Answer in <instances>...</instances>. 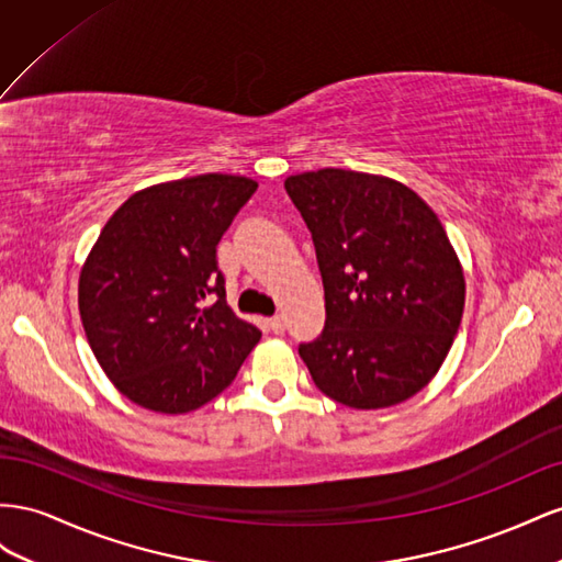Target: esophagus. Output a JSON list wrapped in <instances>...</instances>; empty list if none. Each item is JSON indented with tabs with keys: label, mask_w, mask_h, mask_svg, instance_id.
<instances>
[{
	"label": "esophagus",
	"mask_w": 562,
	"mask_h": 562,
	"mask_svg": "<svg viewBox=\"0 0 562 562\" xmlns=\"http://www.w3.org/2000/svg\"><path fill=\"white\" fill-rule=\"evenodd\" d=\"M268 327H270L272 331H276V334H282L284 327H286V325H284V317H282V315L270 317V319H268Z\"/></svg>",
	"instance_id": "esophagus-1"
}]
</instances>
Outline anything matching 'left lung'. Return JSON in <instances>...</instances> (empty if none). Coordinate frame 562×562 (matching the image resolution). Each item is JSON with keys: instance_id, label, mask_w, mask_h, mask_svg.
I'll return each mask as SVG.
<instances>
[{"instance_id": "1", "label": "left lung", "mask_w": 562, "mask_h": 562, "mask_svg": "<svg viewBox=\"0 0 562 562\" xmlns=\"http://www.w3.org/2000/svg\"><path fill=\"white\" fill-rule=\"evenodd\" d=\"M284 190L325 286V329L299 346L315 386L356 409L416 395L450 352L467 299L440 218L386 176L317 169L290 176Z\"/></svg>"}]
</instances>
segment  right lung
I'll use <instances>...</instances> for the list:
<instances>
[{"mask_svg":"<svg viewBox=\"0 0 562 562\" xmlns=\"http://www.w3.org/2000/svg\"><path fill=\"white\" fill-rule=\"evenodd\" d=\"M259 183L202 173L150 186L108 218L79 276L95 360L132 403L186 414L226 391L261 331L226 303L216 247Z\"/></svg>","mask_w":562,"mask_h":562,"instance_id":"1","label":"right lung"}]
</instances>
